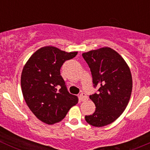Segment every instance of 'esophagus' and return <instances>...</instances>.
Segmentation results:
<instances>
[{
    "instance_id": "obj_1",
    "label": "esophagus",
    "mask_w": 150,
    "mask_h": 150,
    "mask_svg": "<svg viewBox=\"0 0 150 150\" xmlns=\"http://www.w3.org/2000/svg\"><path fill=\"white\" fill-rule=\"evenodd\" d=\"M88 99V96L86 95V93L84 92H82V93L80 94V100L82 101V102H84V101H86Z\"/></svg>"
}]
</instances>
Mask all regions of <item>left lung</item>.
I'll return each mask as SVG.
<instances>
[{
    "label": "left lung",
    "mask_w": 150,
    "mask_h": 150,
    "mask_svg": "<svg viewBox=\"0 0 150 150\" xmlns=\"http://www.w3.org/2000/svg\"><path fill=\"white\" fill-rule=\"evenodd\" d=\"M82 56L91 72L93 87L98 88L97 93L89 96L96 110L85 119L95 127L109 125L120 117L129 102L133 84L131 71L121 56L108 47Z\"/></svg>",
    "instance_id": "left-lung-1"
}]
</instances>
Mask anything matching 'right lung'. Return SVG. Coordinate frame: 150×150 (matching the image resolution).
Wrapping results in <instances>:
<instances>
[{"mask_svg": "<svg viewBox=\"0 0 150 150\" xmlns=\"http://www.w3.org/2000/svg\"><path fill=\"white\" fill-rule=\"evenodd\" d=\"M78 52H65L46 46L30 57L21 75L22 94L32 112L42 122L52 125L64 118L78 96L69 93L60 69Z\"/></svg>", "mask_w": 150, "mask_h": 150, "instance_id": "obj_1", "label": "right lung"}]
</instances>
